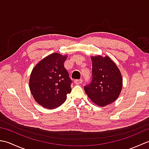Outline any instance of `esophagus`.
<instances>
[{
    "instance_id": "1",
    "label": "esophagus",
    "mask_w": 149,
    "mask_h": 149,
    "mask_svg": "<svg viewBox=\"0 0 149 149\" xmlns=\"http://www.w3.org/2000/svg\"><path fill=\"white\" fill-rule=\"evenodd\" d=\"M82 82H83V80H82L81 79H75L74 80V83H75V84H80V83H82Z\"/></svg>"
}]
</instances>
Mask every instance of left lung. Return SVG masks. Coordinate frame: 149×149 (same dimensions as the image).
<instances>
[{"instance_id":"1","label":"left lung","mask_w":149,"mask_h":149,"mask_svg":"<svg viewBox=\"0 0 149 149\" xmlns=\"http://www.w3.org/2000/svg\"><path fill=\"white\" fill-rule=\"evenodd\" d=\"M91 81L84 86V91L97 105L106 106L119 96L122 88L121 73L109 57H91Z\"/></svg>"}]
</instances>
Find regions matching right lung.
I'll use <instances>...</instances> for the list:
<instances>
[{"instance_id":"right-lung-1","label":"right lung","mask_w":149,"mask_h":149,"mask_svg":"<svg viewBox=\"0 0 149 149\" xmlns=\"http://www.w3.org/2000/svg\"><path fill=\"white\" fill-rule=\"evenodd\" d=\"M66 56L52 54L38 63L31 72L29 86L34 100L47 109H54L65 102L72 81L64 63Z\"/></svg>"}]
</instances>
